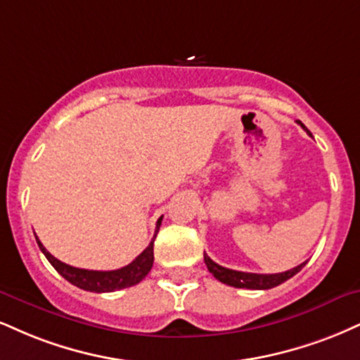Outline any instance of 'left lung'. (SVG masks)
I'll use <instances>...</instances> for the list:
<instances>
[{"mask_svg": "<svg viewBox=\"0 0 360 360\" xmlns=\"http://www.w3.org/2000/svg\"><path fill=\"white\" fill-rule=\"evenodd\" d=\"M298 124L304 127V131H307L309 136H311L309 129L305 127L300 120H297ZM205 263L210 270V274H213V276L216 280H219L221 283L231 285V287L236 288H248V290H268V288H274L278 287L280 283L287 281L288 278H292L293 275H297L302 268L305 266V263L298 265L292 270L283 271V274H271V275H262V274H246V271H236V270H229V268H224L218 263H214L207 255H205Z\"/></svg>", "mask_w": 360, "mask_h": 360, "instance_id": "1", "label": "left lung"}]
</instances>
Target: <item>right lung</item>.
Listing matches in <instances>:
<instances>
[{
    "mask_svg": "<svg viewBox=\"0 0 360 360\" xmlns=\"http://www.w3.org/2000/svg\"><path fill=\"white\" fill-rule=\"evenodd\" d=\"M162 216L155 223V233L153 241L149 246L142 251L139 257L134 259L132 263H129L127 266L119 268V270H110V271H97V270H84V268H75L67 265V263L56 259L53 255H50V251H46L45 246L41 245V241L37 238V243L40 246L41 253L45 255L46 259L51 263V266L63 276L65 280L70 281L72 285L79 287L86 292H95V293H103V292H115V290H122L132 285H137L139 281H142L150 271L154 263V240L158 236L159 226H161Z\"/></svg>",
    "mask_w": 360,
    "mask_h": 360,
    "instance_id": "add662e5",
    "label": "right lung"
}]
</instances>
